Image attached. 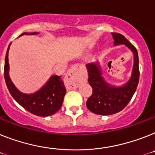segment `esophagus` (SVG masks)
<instances>
[{"label": "esophagus", "instance_id": "esophagus-1", "mask_svg": "<svg viewBox=\"0 0 155 155\" xmlns=\"http://www.w3.org/2000/svg\"><path fill=\"white\" fill-rule=\"evenodd\" d=\"M80 81V71L76 64L71 66L65 75V82L68 89H75L78 87Z\"/></svg>", "mask_w": 155, "mask_h": 155}]
</instances>
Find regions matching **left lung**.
I'll return each mask as SVG.
<instances>
[{
    "label": "left lung",
    "instance_id": "obj_1",
    "mask_svg": "<svg viewBox=\"0 0 155 155\" xmlns=\"http://www.w3.org/2000/svg\"><path fill=\"white\" fill-rule=\"evenodd\" d=\"M112 35L115 45H125L133 52V71L128 84L121 87H114L104 81L99 65L96 64L87 65L89 76L87 81L91 86L93 92L86 105L90 111L98 115H111L124 109L132 99L140 80L139 58L136 48L121 34L112 33Z\"/></svg>",
    "mask_w": 155,
    "mask_h": 155
}]
</instances>
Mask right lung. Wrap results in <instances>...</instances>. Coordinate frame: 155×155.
I'll return each instance as SVG.
<instances>
[{
	"label": "right lung",
	"instance_id": "right-lung-1",
	"mask_svg": "<svg viewBox=\"0 0 155 155\" xmlns=\"http://www.w3.org/2000/svg\"><path fill=\"white\" fill-rule=\"evenodd\" d=\"M35 33H23V35H35ZM8 49L5 56L4 75L7 87L11 95L18 103L31 114L39 117H48L54 114L61 109L65 95L66 88L63 80L58 75L52 76L48 83L36 93L25 94L19 92L12 83L8 75Z\"/></svg>",
	"mask_w": 155,
	"mask_h": 155
}]
</instances>
